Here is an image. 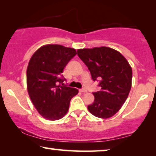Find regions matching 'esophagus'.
Masks as SVG:
<instances>
[{
	"label": "esophagus",
	"instance_id": "obj_1",
	"mask_svg": "<svg viewBox=\"0 0 156 156\" xmlns=\"http://www.w3.org/2000/svg\"><path fill=\"white\" fill-rule=\"evenodd\" d=\"M80 91H81V92H87V89H84V88H83V89H80Z\"/></svg>",
	"mask_w": 156,
	"mask_h": 156
}]
</instances>
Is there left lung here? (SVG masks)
Listing matches in <instances>:
<instances>
[{"instance_id":"8db88e82","label":"left lung","mask_w":156,"mask_h":156,"mask_svg":"<svg viewBox=\"0 0 156 156\" xmlns=\"http://www.w3.org/2000/svg\"><path fill=\"white\" fill-rule=\"evenodd\" d=\"M77 55L89 70L101 90L93 92L89 112L101 119L114 116L126 100L131 88L132 69L124 57L114 49L101 47L80 49Z\"/></svg>"}]
</instances>
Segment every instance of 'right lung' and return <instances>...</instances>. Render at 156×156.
Returning a JSON list of instances; mask_svg holds the SVG:
<instances>
[{
    "mask_svg": "<svg viewBox=\"0 0 156 156\" xmlns=\"http://www.w3.org/2000/svg\"><path fill=\"white\" fill-rule=\"evenodd\" d=\"M76 55L73 48L48 44L32 56L27 69V91L40 114L48 120H57L68 112L70 100L77 94L75 88L62 86V73L67 63Z\"/></svg>",
    "mask_w": 156,
    "mask_h": 156,
    "instance_id": "obj_1",
    "label": "right lung"
}]
</instances>
